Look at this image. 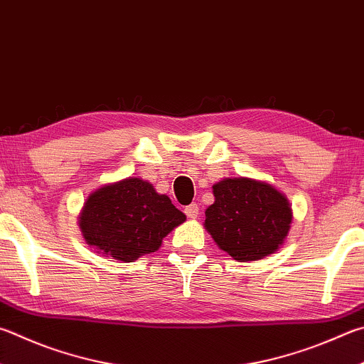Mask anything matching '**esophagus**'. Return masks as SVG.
Returning <instances> with one entry per match:
<instances>
[{
  "mask_svg": "<svg viewBox=\"0 0 364 364\" xmlns=\"http://www.w3.org/2000/svg\"><path fill=\"white\" fill-rule=\"evenodd\" d=\"M184 213H186L188 218H197V216H199V205H197V203L188 205V207L184 208Z\"/></svg>",
  "mask_w": 364,
  "mask_h": 364,
  "instance_id": "esophagus-1",
  "label": "esophagus"
}]
</instances>
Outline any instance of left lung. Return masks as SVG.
<instances>
[{
	"instance_id": "obj_1",
	"label": "left lung",
	"mask_w": 364,
	"mask_h": 364,
	"mask_svg": "<svg viewBox=\"0 0 364 364\" xmlns=\"http://www.w3.org/2000/svg\"><path fill=\"white\" fill-rule=\"evenodd\" d=\"M213 205L205 229L216 245L239 262L275 253L291 228L289 202L272 184L251 178H224L213 184Z\"/></svg>"
}]
</instances>
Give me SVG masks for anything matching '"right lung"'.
I'll return each instance as SVG.
<instances>
[{"instance_id":"right-lung-1","label":"right lung","mask_w":364,"mask_h":364,"mask_svg":"<svg viewBox=\"0 0 364 364\" xmlns=\"http://www.w3.org/2000/svg\"><path fill=\"white\" fill-rule=\"evenodd\" d=\"M184 221L186 216L167 196L132 176L92 193L79 215L85 243L124 262L154 253L164 237Z\"/></svg>"}]
</instances>
